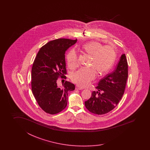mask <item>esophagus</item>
Here are the masks:
<instances>
[{"label": "esophagus", "instance_id": "34e87169", "mask_svg": "<svg viewBox=\"0 0 150 150\" xmlns=\"http://www.w3.org/2000/svg\"><path fill=\"white\" fill-rule=\"evenodd\" d=\"M76 89H78V90H82V89H83V88L80 87L79 85H76Z\"/></svg>", "mask_w": 150, "mask_h": 150}]
</instances>
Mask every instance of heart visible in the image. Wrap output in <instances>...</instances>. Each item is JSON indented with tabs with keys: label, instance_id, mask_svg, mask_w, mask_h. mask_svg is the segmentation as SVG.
Returning <instances> with one entry per match:
<instances>
[{
	"label": "heart",
	"instance_id": "b5f03b06",
	"mask_svg": "<svg viewBox=\"0 0 150 150\" xmlns=\"http://www.w3.org/2000/svg\"><path fill=\"white\" fill-rule=\"evenodd\" d=\"M83 51L92 56L90 67H83L73 74L71 80L81 87L88 86L96 78L97 73L100 76L105 75L112 68L115 61V50L109 45H105L96 41H92L83 46ZM67 64L71 69L78 67V57L76 52L71 50L66 56Z\"/></svg>",
	"mask_w": 150,
	"mask_h": 150
}]
</instances>
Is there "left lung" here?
I'll return each mask as SVG.
<instances>
[{
	"instance_id": "1",
	"label": "left lung",
	"mask_w": 150,
	"mask_h": 150,
	"mask_svg": "<svg viewBox=\"0 0 150 150\" xmlns=\"http://www.w3.org/2000/svg\"><path fill=\"white\" fill-rule=\"evenodd\" d=\"M128 76L125 54H123L112 72L99 81L91 97L85 102L86 108L93 114L103 115L110 112L118 105L124 94Z\"/></svg>"
}]
</instances>
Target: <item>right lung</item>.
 Here are the masks:
<instances>
[{"label": "right lung", "instance_id": "add662e5", "mask_svg": "<svg viewBox=\"0 0 150 150\" xmlns=\"http://www.w3.org/2000/svg\"><path fill=\"white\" fill-rule=\"evenodd\" d=\"M77 40L58 38L49 42L38 51L32 68V91L41 108L54 115L66 108L68 92L75 89L74 85L65 81L58 87L59 78L66 79L67 73L65 53Z\"/></svg>", "mask_w": 150, "mask_h": 150}]
</instances>
